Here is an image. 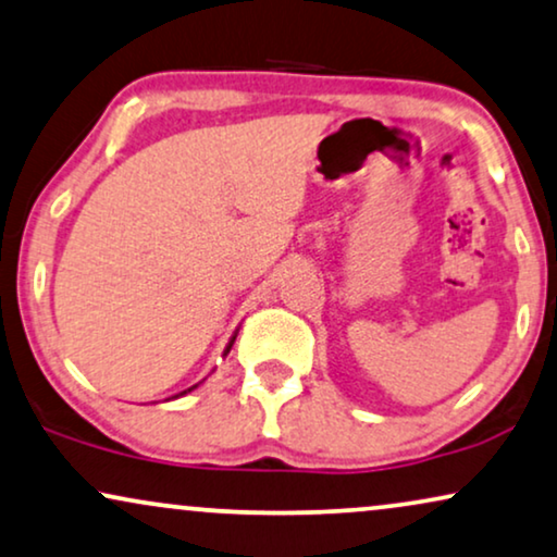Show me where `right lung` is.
Masks as SVG:
<instances>
[{
  "label": "right lung",
  "instance_id": "right-lung-1",
  "mask_svg": "<svg viewBox=\"0 0 557 557\" xmlns=\"http://www.w3.org/2000/svg\"><path fill=\"white\" fill-rule=\"evenodd\" d=\"M234 341H236V333H234V336H232V341H228V346L224 348V356L228 354V351H232V346H234ZM198 387V384H193V387H188V389H183L181 392V395H175V397H183V395H188V392H193V389H196Z\"/></svg>",
  "mask_w": 557,
  "mask_h": 557
}]
</instances>
